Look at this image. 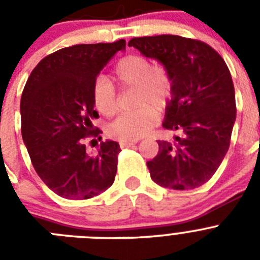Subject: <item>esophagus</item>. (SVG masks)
<instances>
[{
  "label": "esophagus",
  "mask_w": 260,
  "mask_h": 260,
  "mask_svg": "<svg viewBox=\"0 0 260 260\" xmlns=\"http://www.w3.org/2000/svg\"><path fill=\"white\" fill-rule=\"evenodd\" d=\"M133 144H135V141H122V142H119V146L122 147V148H125V147H130V146H133Z\"/></svg>",
  "instance_id": "1"
}]
</instances>
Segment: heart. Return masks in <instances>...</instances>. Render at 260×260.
<instances>
[{
  "label": "heart",
  "instance_id": "b5f03b06",
  "mask_svg": "<svg viewBox=\"0 0 260 260\" xmlns=\"http://www.w3.org/2000/svg\"><path fill=\"white\" fill-rule=\"evenodd\" d=\"M114 83L122 89L134 88V107L138 109L117 117L108 127V134L118 141H137L151 132L157 121L156 109L167 107L173 79L161 63H152L144 56L130 54L122 57L113 68ZM92 104L99 113L112 117L118 109L114 87L105 78L96 79L92 87Z\"/></svg>",
  "mask_w": 260,
  "mask_h": 260
}]
</instances>
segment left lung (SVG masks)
Here are the masks:
<instances>
[{"label": "left lung", "mask_w": 260, "mask_h": 260, "mask_svg": "<svg viewBox=\"0 0 260 260\" xmlns=\"http://www.w3.org/2000/svg\"><path fill=\"white\" fill-rule=\"evenodd\" d=\"M128 47L160 61L173 79L162 127L180 132L174 143L157 141L147 161L151 178L173 190L204 185L221 164L236 121V96L228 66L212 47L177 35L134 38Z\"/></svg>", "instance_id": "8db88e82"}]
</instances>
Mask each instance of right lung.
I'll list each match as a JSON object with an SVG mask.
<instances>
[{"mask_svg":"<svg viewBox=\"0 0 260 260\" xmlns=\"http://www.w3.org/2000/svg\"><path fill=\"white\" fill-rule=\"evenodd\" d=\"M125 47L121 39L62 48L41 59L27 79L20 99L23 142L36 173L62 198H93L114 182L119 144L102 142L92 156L83 142L102 139V130L92 125L99 117L92 87L99 73Z\"/></svg>","mask_w":260,"mask_h":260,"instance_id":"1","label":"right lung"}]
</instances>
